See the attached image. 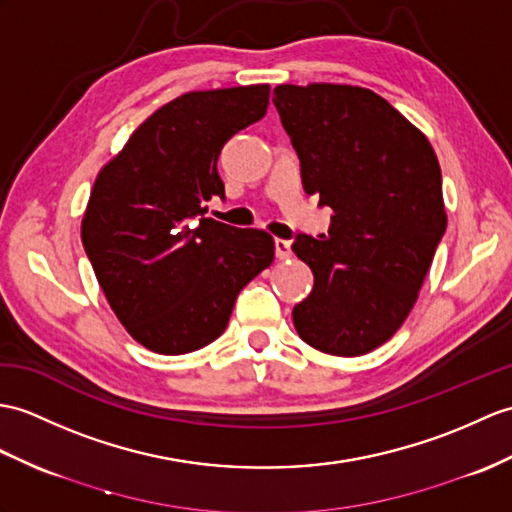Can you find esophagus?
Instances as JSON below:
<instances>
[{
    "label": "esophagus",
    "mask_w": 512,
    "mask_h": 512,
    "mask_svg": "<svg viewBox=\"0 0 512 512\" xmlns=\"http://www.w3.org/2000/svg\"><path fill=\"white\" fill-rule=\"evenodd\" d=\"M275 251H277V259H290L292 257V248L288 240H275Z\"/></svg>",
    "instance_id": "34e87169"
}]
</instances>
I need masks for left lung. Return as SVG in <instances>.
<instances>
[{
    "label": "left lung",
    "mask_w": 512,
    "mask_h": 512,
    "mask_svg": "<svg viewBox=\"0 0 512 512\" xmlns=\"http://www.w3.org/2000/svg\"><path fill=\"white\" fill-rule=\"evenodd\" d=\"M272 102L305 192L334 209L329 235L292 244L314 272L294 327L318 351L364 355L408 318L445 235L441 165L421 130L371 89L279 85Z\"/></svg>",
    "instance_id": "left-lung-1"
}]
</instances>
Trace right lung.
<instances>
[{
	"label": "right lung",
	"instance_id": "add662e5",
	"mask_svg": "<svg viewBox=\"0 0 512 512\" xmlns=\"http://www.w3.org/2000/svg\"><path fill=\"white\" fill-rule=\"evenodd\" d=\"M268 85L185 93L154 111L95 178L80 235L100 288L139 344L207 347L237 294L275 259L261 229L205 218L224 198L222 146L266 115Z\"/></svg>",
	"mask_w": 512,
	"mask_h": 512
}]
</instances>
